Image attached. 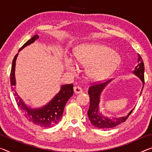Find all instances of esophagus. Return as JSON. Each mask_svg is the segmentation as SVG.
I'll return each instance as SVG.
<instances>
[{
	"instance_id": "34e87169",
	"label": "esophagus",
	"mask_w": 152,
	"mask_h": 152,
	"mask_svg": "<svg viewBox=\"0 0 152 152\" xmlns=\"http://www.w3.org/2000/svg\"><path fill=\"white\" fill-rule=\"evenodd\" d=\"M74 92L75 94H80L82 92V89L79 86H75V87H74Z\"/></svg>"
}]
</instances>
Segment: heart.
<instances>
[{
  "mask_svg": "<svg viewBox=\"0 0 152 152\" xmlns=\"http://www.w3.org/2000/svg\"><path fill=\"white\" fill-rule=\"evenodd\" d=\"M74 61L66 58L65 67L69 71L75 72L77 64L86 65V73L94 79H104L111 75L120 64L118 53L108 47L100 44L86 43L77 47L74 51Z\"/></svg>",
  "mask_w": 152,
  "mask_h": 152,
  "instance_id": "1",
  "label": "heart"
}]
</instances>
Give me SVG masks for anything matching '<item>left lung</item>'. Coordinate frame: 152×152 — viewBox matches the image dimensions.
I'll use <instances>...</instances> for the list:
<instances>
[{"instance_id":"obj_1","label":"left lung","mask_w":152,"mask_h":152,"mask_svg":"<svg viewBox=\"0 0 152 152\" xmlns=\"http://www.w3.org/2000/svg\"><path fill=\"white\" fill-rule=\"evenodd\" d=\"M138 64L135 67L134 70L133 71V73L135 75L141 79L142 83H143V88H142L141 94L142 93V90L143 89L144 86V71L145 66L144 63L142 58L138 53ZM112 79L106 81L104 83H99L96 84L91 86L88 90V94L90 96V107L88 111V116L90 119V121L94 127L98 128H104V129H108V128H112L117 126L120 124L124 122L127 120L132 110L130 111V113L125 117H120V118H108L102 115V113L99 111V103L100 94L107 85L111 82Z\"/></svg>"}]
</instances>
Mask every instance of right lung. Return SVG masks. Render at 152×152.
I'll return each mask as SVG.
<instances>
[{"label":"right lung","instance_id":"obj_1","mask_svg":"<svg viewBox=\"0 0 152 152\" xmlns=\"http://www.w3.org/2000/svg\"><path fill=\"white\" fill-rule=\"evenodd\" d=\"M39 38V37L37 34L32 37L26 43L24 44V45L20 49L19 52L25 47L34 43ZM18 56V53L15 56L13 60L10 74V81L11 90L13 92V95L15 96V101L17 102L18 107L24 114L25 118L30 122L43 128L54 126L61 120L64 107L69 99L73 94V84H66V85L62 86L59 92L53 98L51 101L43 107L36 109L28 107L23 102L22 99L17 94L15 90V86L16 84L15 77V61Z\"/></svg>","mask_w":152,"mask_h":152}]
</instances>
